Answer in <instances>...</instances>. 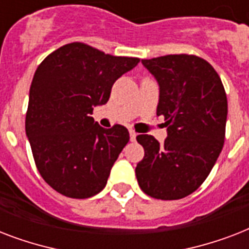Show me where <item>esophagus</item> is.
Masks as SVG:
<instances>
[{
  "mask_svg": "<svg viewBox=\"0 0 249 249\" xmlns=\"http://www.w3.org/2000/svg\"><path fill=\"white\" fill-rule=\"evenodd\" d=\"M129 136H130V141H136L137 133L134 132V129H129Z\"/></svg>",
  "mask_w": 249,
  "mask_h": 249,
  "instance_id": "34e87169",
  "label": "esophagus"
}]
</instances>
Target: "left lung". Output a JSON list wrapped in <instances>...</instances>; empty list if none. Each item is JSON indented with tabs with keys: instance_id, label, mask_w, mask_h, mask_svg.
I'll return each instance as SVG.
<instances>
[{
	"instance_id": "left-lung-1",
	"label": "left lung",
	"mask_w": 249,
	"mask_h": 249,
	"mask_svg": "<svg viewBox=\"0 0 249 249\" xmlns=\"http://www.w3.org/2000/svg\"><path fill=\"white\" fill-rule=\"evenodd\" d=\"M142 64L159 84L156 115L164 116L168 137L164 143L148 134L137 137L144 148L137 181L148 196L177 200L205 181L220 156L228 98L214 68L196 55H164Z\"/></svg>"
}]
</instances>
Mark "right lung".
Masks as SVG:
<instances>
[{
	"instance_id": "right-lung-1",
	"label": "right lung",
	"mask_w": 249,
	"mask_h": 249,
	"mask_svg": "<svg viewBox=\"0 0 249 249\" xmlns=\"http://www.w3.org/2000/svg\"><path fill=\"white\" fill-rule=\"evenodd\" d=\"M138 63V58L72 42L37 67L25 134L41 177L64 196L86 199L105 189L129 132L119 124L102 128L90 115L95 106L107 103L115 81Z\"/></svg>"
}]
</instances>
